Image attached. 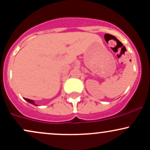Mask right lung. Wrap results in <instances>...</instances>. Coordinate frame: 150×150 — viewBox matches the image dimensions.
Instances as JSON below:
<instances>
[{"mask_svg":"<svg viewBox=\"0 0 150 150\" xmlns=\"http://www.w3.org/2000/svg\"><path fill=\"white\" fill-rule=\"evenodd\" d=\"M25 99L27 101V102L30 103V104H33V105H34V106H38V105H37V104H35V102H34V100H32V99Z\"/></svg>","mask_w":150,"mask_h":150,"instance_id":"add662e5","label":"right lung"}]
</instances>
